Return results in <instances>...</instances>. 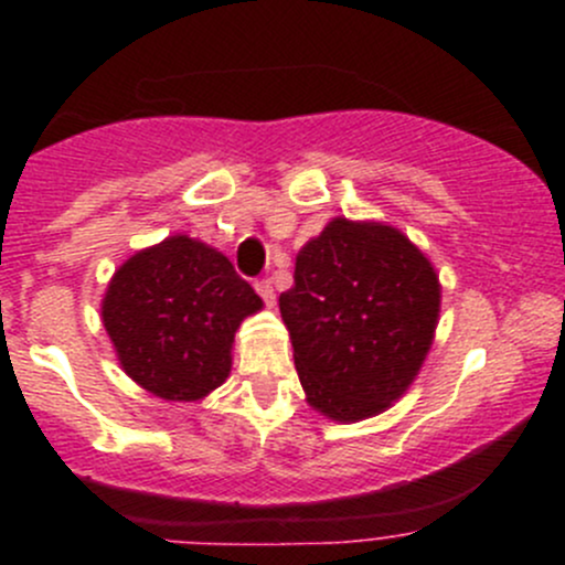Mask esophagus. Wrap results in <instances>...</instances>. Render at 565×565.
<instances>
[{"label": "esophagus", "instance_id": "obj_1", "mask_svg": "<svg viewBox=\"0 0 565 565\" xmlns=\"http://www.w3.org/2000/svg\"><path fill=\"white\" fill-rule=\"evenodd\" d=\"M254 287H256V292H259V298L265 300L267 306H273V303H276V289H273L270 278H259V281H256Z\"/></svg>", "mask_w": 565, "mask_h": 565}]
</instances>
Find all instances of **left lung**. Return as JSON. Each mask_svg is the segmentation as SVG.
Here are the masks:
<instances>
[{"mask_svg":"<svg viewBox=\"0 0 565 565\" xmlns=\"http://www.w3.org/2000/svg\"><path fill=\"white\" fill-rule=\"evenodd\" d=\"M309 404L363 420L418 374L440 315L435 267L393 226L335 218L306 243L278 298Z\"/></svg>","mask_w":565,"mask_h":565,"instance_id":"left-lung-1","label":"left lung"}]
</instances>
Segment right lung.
<instances>
[{"instance_id":"add662e5","label":"right lung","mask_w":565,"mask_h":565,"mask_svg":"<svg viewBox=\"0 0 565 565\" xmlns=\"http://www.w3.org/2000/svg\"><path fill=\"white\" fill-rule=\"evenodd\" d=\"M259 309L224 254L174 235L114 273L104 324L128 377L169 402H193L230 377L235 330Z\"/></svg>"}]
</instances>
